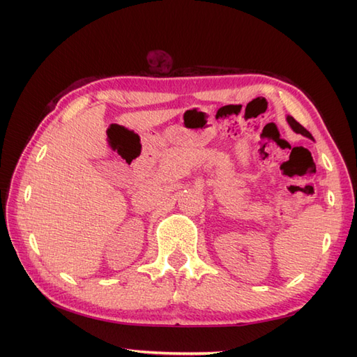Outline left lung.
Listing matches in <instances>:
<instances>
[{
  "label": "left lung",
  "instance_id": "obj_1",
  "mask_svg": "<svg viewBox=\"0 0 357 357\" xmlns=\"http://www.w3.org/2000/svg\"><path fill=\"white\" fill-rule=\"evenodd\" d=\"M287 121H288V124H290V127L293 128V132H296V133H301V135L307 136V138L313 139L312 133H310L305 127H302V126L298 123V121H296L293 116H287Z\"/></svg>",
  "mask_w": 357,
  "mask_h": 357
}]
</instances>
